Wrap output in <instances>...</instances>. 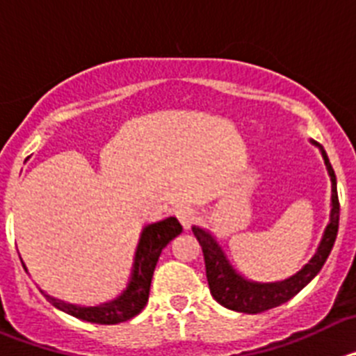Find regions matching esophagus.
<instances>
[{
	"label": "esophagus",
	"mask_w": 356,
	"mask_h": 356,
	"mask_svg": "<svg viewBox=\"0 0 356 356\" xmlns=\"http://www.w3.org/2000/svg\"><path fill=\"white\" fill-rule=\"evenodd\" d=\"M176 217L180 219L181 226H184L185 229H188L194 222H196L197 212L194 209H191V207H180V209L176 210Z\"/></svg>",
	"instance_id": "esophagus-1"
}]
</instances>
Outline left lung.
<instances>
[{
	"label": "left lung",
	"instance_id": "8db88e82",
	"mask_svg": "<svg viewBox=\"0 0 356 356\" xmlns=\"http://www.w3.org/2000/svg\"><path fill=\"white\" fill-rule=\"evenodd\" d=\"M321 153H323L326 169H328L330 178H332V213H330V222L325 229L323 241L317 248V253L298 275L291 276L284 282H278V284H253V282H248L232 269L216 238L205 229L194 226V237L197 238L201 250H203L210 292H212L213 300L217 303H221L222 307L235 310V312H266V310L280 307L291 298H294L305 285L310 284V280L321 271V267L325 266L330 251L335 244V238H337L341 205H339L337 196V178H335L332 163H330L326 151L323 147H321Z\"/></svg>",
	"mask_w": 356,
	"mask_h": 356
}]
</instances>
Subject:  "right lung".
<instances>
[{
    "mask_svg": "<svg viewBox=\"0 0 356 356\" xmlns=\"http://www.w3.org/2000/svg\"><path fill=\"white\" fill-rule=\"evenodd\" d=\"M181 229L184 228H181L176 217H168L163 221L147 225L143 229L139 246H137V253H135L134 273H131L130 284H128L127 291L122 292L118 300L110 301V303L97 305V307H78V305L55 300V298L48 296L46 292H42L44 298L55 308L69 314V316L78 317L81 321L97 323V325L124 323V321L140 314V310L146 307L147 298H149L151 278H153V271H155L160 253L176 235L181 234Z\"/></svg>",
    "mask_w": 356,
    "mask_h": 356,
    "instance_id": "obj_1",
    "label": "right lung"
}]
</instances>
